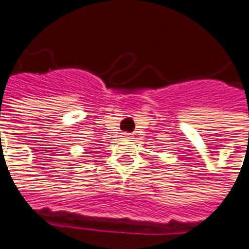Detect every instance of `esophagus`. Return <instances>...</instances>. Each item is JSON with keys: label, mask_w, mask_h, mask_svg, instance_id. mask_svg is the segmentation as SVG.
<instances>
[{"label": "esophagus", "mask_w": 249, "mask_h": 249, "mask_svg": "<svg viewBox=\"0 0 249 249\" xmlns=\"http://www.w3.org/2000/svg\"><path fill=\"white\" fill-rule=\"evenodd\" d=\"M131 135L133 134H125V137H126V138H131Z\"/></svg>", "instance_id": "34e87169"}]
</instances>
